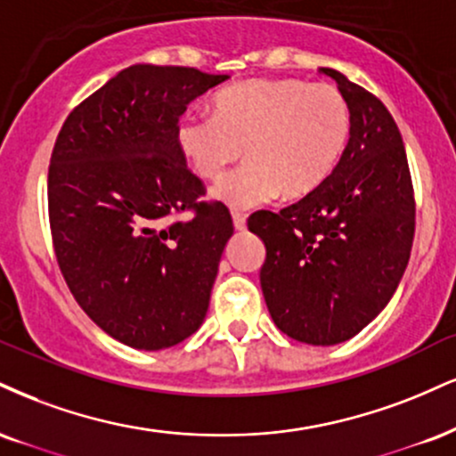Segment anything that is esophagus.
Returning <instances> with one entry per match:
<instances>
[{
    "instance_id": "1",
    "label": "esophagus",
    "mask_w": 456,
    "mask_h": 456,
    "mask_svg": "<svg viewBox=\"0 0 456 456\" xmlns=\"http://www.w3.org/2000/svg\"><path fill=\"white\" fill-rule=\"evenodd\" d=\"M232 218H233V227L238 229V232H244V229H246V216H244V214L233 212Z\"/></svg>"
}]
</instances>
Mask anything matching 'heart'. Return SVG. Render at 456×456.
I'll return each instance as SVG.
<instances>
[{
  "instance_id": "b5f03b06",
  "label": "heart",
  "mask_w": 456,
  "mask_h": 456,
  "mask_svg": "<svg viewBox=\"0 0 456 456\" xmlns=\"http://www.w3.org/2000/svg\"><path fill=\"white\" fill-rule=\"evenodd\" d=\"M350 131V106L336 86L250 78L218 91L210 118L180 120L175 142L191 169L208 183L221 180L244 152V166L214 189V197L248 210L278 193L290 201L318 189L346 151Z\"/></svg>"
}]
</instances>
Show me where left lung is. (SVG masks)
I'll return each instance as SVG.
<instances>
[{"mask_svg": "<svg viewBox=\"0 0 456 456\" xmlns=\"http://www.w3.org/2000/svg\"><path fill=\"white\" fill-rule=\"evenodd\" d=\"M353 131L318 189L261 210L248 229L265 244L261 289L276 327L312 346L346 342L391 301L414 240V189L402 134L385 103L338 69Z\"/></svg>", "mask_w": 456, "mask_h": 456, "instance_id": "8db88e82", "label": "left lung"}]
</instances>
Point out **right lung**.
I'll return each mask as SVG.
<instances>
[{"label": "right lung", "mask_w": 456, "mask_h": 456, "mask_svg": "<svg viewBox=\"0 0 456 456\" xmlns=\"http://www.w3.org/2000/svg\"><path fill=\"white\" fill-rule=\"evenodd\" d=\"M229 76L131 65L65 118L48 167L57 263L108 336L161 350L193 336L233 221L175 142L186 106ZM191 211V218L175 216Z\"/></svg>", "instance_id": "1"}]
</instances>
